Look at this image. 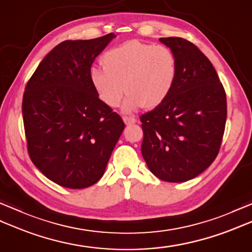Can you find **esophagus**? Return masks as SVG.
Segmentation results:
<instances>
[{"label":"esophagus","instance_id":"obj_1","mask_svg":"<svg viewBox=\"0 0 252 252\" xmlns=\"http://www.w3.org/2000/svg\"><path fill=\"white\" fill-rule=\"evenodd\" d=\"M123 121H125L126 125H134V123L137 120L135 119V118H133V117H126V116H125V117H123Z\"/></svg>","mask_w":252,"mask_h":252}]
</instances>
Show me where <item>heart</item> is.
I'll use <instances>...</instances> for the list:
<instances>
[{
  "instance_id": "obj_1",
  "label": "heart",
  "mask_w": 252,
  "mask_h": 252,
  "mask_svg": "<svg viewBox=\"0 0 252 252\" xmlns=\"http://www.w3.org/2000/svg\"><path fill=\"white\" fill-rule=\"evenodd\" d=\"M101 63L104 68H91V84L99 99L110 107L119 106L126 91L125 112L162 104L178 71L175 55L169 47L138 41H127L107 51Z\"/></svg>"
}]
</instances>
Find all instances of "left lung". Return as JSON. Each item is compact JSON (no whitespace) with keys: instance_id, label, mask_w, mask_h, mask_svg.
Returning a JSON list of instances; mask_svg holds the SVG:
<instances>
[{"instance_id":"left-lung-1","label":"left lung","mask_w":252,"mask_h":252,"mask_svg":"<svg viewBox=\"0 0 252 252\" xmlns=\"http://www.w3.org/2000/svg\"><path fill=\"white\" fill-rule=\"evenodd\" d=\"M159 41L176 58V79L162 104L140 117L142 155L158 179L196 178L217 158L226 122V95L205 54L182 37Z\"/></svg>"}]
</instances>
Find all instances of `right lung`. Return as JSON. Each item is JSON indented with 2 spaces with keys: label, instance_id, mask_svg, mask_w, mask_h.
<instances>
[{
  "label": "right lung",
  "instance_id": "1",
  "mask_svg": "<svg viewBox=\"0 0 252 252\" xmlns=\"http://www.w3.org/2000/svg\"><path fill=\"white\" fill-rule=\"evenodd\" d=\"M114 37L62 42L26 85L23 118L31 161L67 189H85L100 180L125 129L90 80L94 60Z\"/></svg>",
  "mask_w": 252,
  "mask_h": 252
}]
</instances>
